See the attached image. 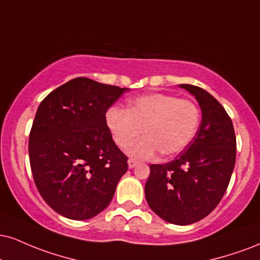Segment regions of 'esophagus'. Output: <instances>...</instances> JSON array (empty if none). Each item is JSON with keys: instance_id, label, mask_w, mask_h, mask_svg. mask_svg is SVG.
I'll use <instances>...</instances> for the list:
<instances>
[{"instance_id": "esophagus-1", "label": "esophagus", "mask_w": 260, "mask_h": 260, "mask_svg": "<svg viewBox=\"0 0 260 260\" xmlns=\"http://www.w3.org/2000/svg\"><path fill=\"white\" fill-rule=\"evenodd\" d=\"M138 164H139V162L134 160V158H129V160H128V167H129V168H134Z\"/></svg>"}]
</instances>
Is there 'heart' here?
Here are the masks:
<instances>
[{"mask_svg":"<svg viewBox=\"0 0 260 260\" xmlns=\"http://www.w3.org/2000/svg\"><path fill=\"white\" fill-rule=\"evenodd\" d=\"M112 139L126 149L142 134L144 138L129 149L136 158L149 160L161 152L165 157L180 154L198 132L201 112L189 99L166 93H150L128 103L127 110L111 106L105 115Z\"/></svg>","mask_w":260,"mask_h":260,"instance_id":"obj_1","label":"heart"}]
</instances>
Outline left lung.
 Wrapping results in <instances>:
<instances>
[{"mask_svg": "<svg viewBox=\"0 0 260 260\" xmlns=\"http://www.w3.org/2000/svg\"><path fill=\"white\" fill-rule=\"evenodd\" d=\"M198 99L202 121L174 160L150 166L145 198L158 217L176 225L203 219L223 199L235 167L236 137L223 105L205 89L180 84Z\"/></svg>", "mask_w": 260, "mask_h": 260, "instance_id": "8db88e82", "label": "left lung"}]
</instances>
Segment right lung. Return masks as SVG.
<instances>
[{"instance_id": "add662e5", "label": "right lung", "mask_w": 260, "mask_h": 260, "mask_svg": "<svg viewBox=\"0 0 260 260\" xmlns=\"http://www.w3.org/2000/svg\"><path fill=\"white\" fill-rule=\"evenodd\" d=\"M124 90L77 77L37 109L29 138L31 172L42 199L62 217L84 220L104 211L128 170L105 121Z\"/></svg>"}]
</instances>
